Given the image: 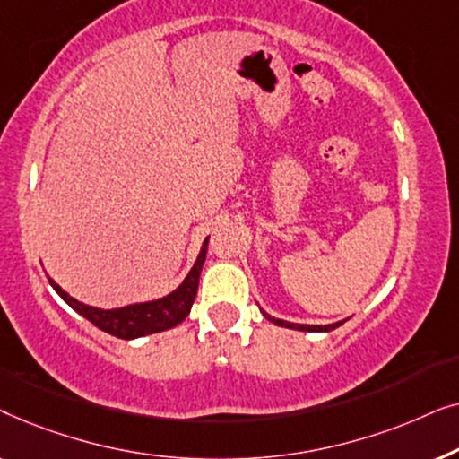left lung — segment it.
I'll use <instances>...</instances> for the list:
<instances>
[{
	"instance_id": "obj_1",
	"label": "left lung",
	"mask_w": 459,
	"mask_h": 459,
	"mask_svg": "<svg viewBox=\"0 0 459 459\" xmlns=\"http://www.w3.org/2000/svg\"><path fill=\"white\" fill-rule=\"evenodd\" d=\"M263 316H265L269 322H273L275 325H281V328H290V330H303V332H330L338 328V325H342L344 322H336V324H328V325H307V324H290V322H284V319H278V317H272L267 316L265 311H263Z\"/></svg>"
}]
</instances>
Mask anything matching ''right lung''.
I'll return each mask as SVG.
<instances>
[{"label":"right lung","instance_id":"right-lung-1","mask_svg":"<svg viewBox=\"0 0 459 459\" xmlns=\"http://www.w3.org/2000/svg\"><path fill=\"white\" fill-rule=\"evenodd\" d=\"M206 247H209V238H206L203 248H200V255L196 263H194V267L190 269V273L186 275V280L171 294L156 300H148V303L118 307V309H98V307H90L77 299H73L52 278H49V284H52L54 290L60 294L66 305H71L79 316L90 319L96 328L108 332V334L117 338L131 341V338L148 336L154 334V332L175 328V325L184 322L192 309L194 299H196L200 272H203L206 259Z\"/></svg>","mask_w":459,"mask_h":459}]
</instances>
